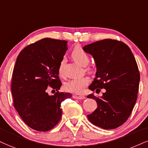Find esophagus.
I'll return each instance as SVG.
<instances>
[{"label": "esophagus", "instance_id": "34e87169", "mask_svg": "<svg viewBox=\"0 0 148 148\" xmlns=\"http://www.w3.org/2000/svg\"><path fill=\"white\" fill-rule=\"evenodd\" d=\"M73 98L74 99H83L85 98V96L80 95H78V94H75L73 95Z\"/></svg>", "mask_w": 148, "mask_h": 148}]
</instances>
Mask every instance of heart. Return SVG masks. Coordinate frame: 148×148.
<instances>
[{
  "instance_id": "1",
  "label": "heart",
  "mask_w": 148,
  "mask_h": 148,
  "mask_svg": "<svg viewBox=\"0 0 148 148\" xmlns=\"http://www.w3.org/2000/svg\"><path fill=\"white\" fill-rule=\"evenodd\" d=\"M71 57L75 62L79 64L82 66H86L88 64L89 59L88 55L83 50L82 47L79 46L75 47L71 53ZM65 64V59L64 58L60 62L58 71L60 75H63L64 73V67ZM86 71L87 72H91L90 68H86ZM88 79L86 77H81V78H76V79H71L68 82L65 84V88L66 90L69 91V92H74V93L80 94L83 92L84 90L85 87L88 85Z\"/></svg>"
}]
</instances>
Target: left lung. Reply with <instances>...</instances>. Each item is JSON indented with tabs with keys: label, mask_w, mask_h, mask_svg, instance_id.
I'll list each match as a JSON object with an SVG mask.
<instances>
[{
	"label": "left lung",
	"mask_w": 148,
	"mask_h": 148,
	"mask_svg": "<svg viewBox=\"0 0 148 148\" xmlns=\"http://www.w3.org/2000/svg\"><path fill=\"white\" fill-rule=\"evenodd\" d=\"M83 50L92 56L97 69L88 88L97 93L106 90L101 97L87 96L97 103L87 117L106 130L118 127L130 116L137 98L140 74L134 55L125 43L111 39L89 44Z\"/></svg>",
	"instance_id": "left-lung-1"
}]
</instances>
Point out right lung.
<instances>
[{
  "label": "right lung",
  "instance_id": "right-lung-1",
  "mask_svg": "<svg viewBox=\"0 0 148 148\" xmlns=\"http://www.w3.org/2000/svg\"><path fill=\"white\" fill-rule=\"evenodd\" d=\"M67 49V41L43 38L25 47L16 59L12 81L14 105L34 130L52 129L61 119V103L72 97L69 92L49 95L47 92L49 86L56 91L61 87L58 68Z\"/></svg>",
  "mask_w": 148,
  "mask_h": 148
}]
</instances>
